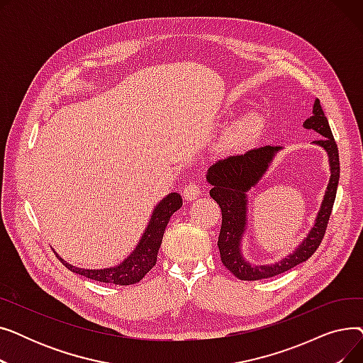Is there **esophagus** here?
<instances>
[{"instance_id": "esophagus-1", "label": "esophagus", "mask_w": 363, "mask_h": 363, "mask_svg": "<svg viewBox=\"0 0 363 363\" xmlns=\"http://www.w3.org/2000/svg\"><path fill=\"white\" fill-rule=\"evenodd\" d=\"M200 186L197 185V184H188V185H185V188H184V193H182V196H184V199L186 200V201H191V200H196L199 196H200Z\"/></svg>"}]
</instances>
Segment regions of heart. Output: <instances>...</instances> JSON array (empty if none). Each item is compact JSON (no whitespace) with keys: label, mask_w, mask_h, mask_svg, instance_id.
Returning a JSON list of instances; mask_svg holds the SVG:
<instances>
[{"label":"heart","mask_w":363,"mask_h":363,"mask_svg":"<svg viewBox=\"0 0 363 363\" xmlns=\"http://www.w3.org/2000/svg\"><path fill=\"white\" fill-rule=\"evenodd\" d=\"M264 118L260 113L250 111L244 114L225 133V137L220 141V148L226 151H235L252 145L260 138L264 130Z\"/></svg>","instance_id":"1"}]
</instances>
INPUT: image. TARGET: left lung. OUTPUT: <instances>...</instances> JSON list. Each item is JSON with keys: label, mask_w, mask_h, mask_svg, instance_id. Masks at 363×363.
<instances>
[{"label": "left lung", "mask_w": 363, "mask_h": 363, "mask_svg": "<svg viewBox=\"0 0 363 363\" xmlns=\"http://www.w3.org/2000/svg\"><path fill=\"white\" fill-rule=\"evenodd\" d=\"M303 126L313 129L323 138L313 141V144L327 151L330 162V182L323 196L319 212L315 219V225L297 249L289 256L272 264H252L247 262L241 252V240L247 225V193L262 179L269 169L277 152L281 147L264 145L253 148L240 156H231L219 160L207 170L206 179L212 185L211 197L219 204L222 211V226L218 238V247L220 252V260L225 268L230 269L238 279L256 281L271 278L285 271H290L294 266L306 262L319 247L327 225L333 212V206L337 194L340 179V160L338 148L334 141L328 119L323 114L319 100L313 103L312 116L304 121Z\"/></svg>", "instance_id": "1"}]
</instances>
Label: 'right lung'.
Returning a JSON list of instances; mask_svg holds the SVG:
<instances>
[{"instance_id":"obj_1","label":"right lung","mask_w":363,"mask_h":363,"mask_svg":"<svg viewBox=\"0 0 363 363\" xmlns=\"http://www.w3.org/2000/svg\"><path fill=\"white\" fill-rule=\"evenodd\" d=\"M181 206L182 199L178 193H170L162 201H159L155 207V211L151 213L150 222L140 242L137 244L135 249H133V252L118 266H111V268L106 269H82L72 266L70 263L65 262L59 255H55L69 271L86 277L89 279L116 285L137 284L147 275V272L151 271L152 266L156 264L157 253L167 222L170 216L174 215L178 208H181Z\"/></svg>"}]
</instances>
